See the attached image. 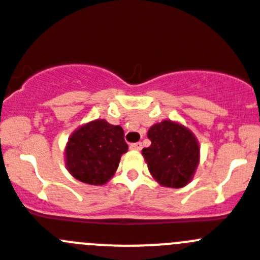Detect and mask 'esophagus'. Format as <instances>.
<instances>
[{"label":"esophagus","mask_w":260,"mask_h":260,"mask_svg":"<svg viewBox=\"0 0 260 260\" xmlns=\"http://www.w3.org/2000/svg\"><path fill=\"white\" fill-rule=\"evenodd\" d=\"M130 150H135V151L142 150V143L141 142H138V143H132L130 144Z\"/></svg>","instance_id":"obj_1"}]
</instances>
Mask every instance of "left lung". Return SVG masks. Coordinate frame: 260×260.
<instances>
[{
	"label": "left lung",
	"mask_w": 260,
	"mask_h": 260,
	"mask_svg": "<svg viewBox=\"0 0 260 260\" xmlns=\"http://www.w3.org/2000/svg\"><path fill=\"white\" fill-rule=\"evenodd\" d=\"M151 146L143 148L148 169L160 185L182 187L194 176L199 161V146L194 135L169 119L148 130Z\"/></svg>",
	"instance_id": "1"
}]
</instances>
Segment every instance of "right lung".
<instances>
[{"instance_id": "1", "label": "right lung", "mask_w": 260, "mask_h": 260, "mask_svg": "<svg viewBox=\"0 0 260 260\" xmlns=\"http://www.w3.org/2000/svg\"><path fill=\"white\" fill-rule=\"evenodd\" d=\"M121 126L96 119L71 135L66 146V165L78 181L103 185L113 177L122 153L127 151Z\"/></svg>"}]
</instances>
